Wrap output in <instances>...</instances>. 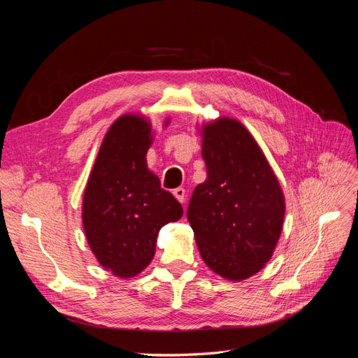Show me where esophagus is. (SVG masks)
Masks as SVG:
<instances>
[{"label":"esophagus","instance_id":"34e87169","mask_svg":"<svg viewBox=\"0 0 358 358\" xmlns=\"http://www.w3.org/2000/svg\"><path fill=\"white\" fill-rule=\"evenodd\" d=\"M173 196H175L180 203H183V201H185V189H183V188L173 189Z\"/></svg>","mask_w":358,"mask_h":358}]
</instances>
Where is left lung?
Here are the masks:
<instances>
[{
	"instance_id": "left-lung-1",
	"label": "left lung",
	"mask_w": 358,
	"mask_h": 358,
	"mask_svg": "<svg viewBox=\"0 0 358 358\" xmlns=\"http://www.w3.org/2000/svg\"><path fill=\"white\" fill-rule=\"evenodd\" d=\"M201 155L208 178L187 209L200 255L227 279L249 278L272 257L282 230L279 182L252 136L234 119L203 128Z\"/></svg>"
}]
</instances>
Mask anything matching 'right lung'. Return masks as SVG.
I'll return each instance as SVG.
<instances>
[{
  "label": "right lung",
  "mask_w": 358,
  "mask_h": 358,
  "mask_svg": "<svg viewBox=\"0 0 358 358\" xmlns=\"http://www.w3.org/2000/svg\"><path fill=\"white\" fill-rule=\"evenodd\" d=\"M150 125L125 115L107 131L83 196V229L99 263L131 278L150 263L159 230L183 215L146 169Z\"/></svg>",
  "instance_id": "right-lung-1"
}]
</instances>
